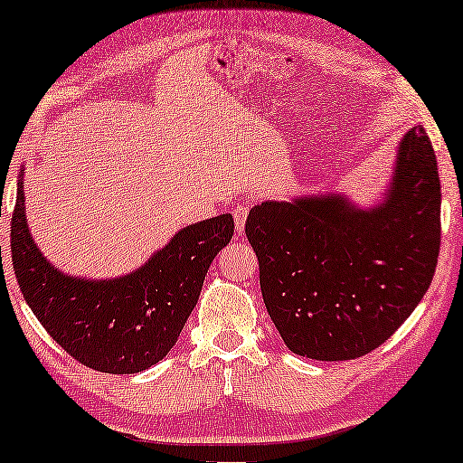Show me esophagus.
Segmentation results:
<instances>
[{"label":"esophagus","instance_id":"1","mask_svg":"<svg viewBox=\"0 0 463 463\" xmlns=\"http://www.w3.org/2000/svg\"><path fill=\"white\" fill-rule=\"evenodd\" d=\"M246 217H249V206L238 204L236 208H233V221H236V230H238L240 236H242V232H244Z\"/></svg>","mask_w":463,"mask_h":463}]
</instances>
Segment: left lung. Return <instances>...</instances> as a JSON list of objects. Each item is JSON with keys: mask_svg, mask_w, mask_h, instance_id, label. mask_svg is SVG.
<instances>
[{"mask_svg": "<svg viewBox=\"0 0 463 463\" xmlns=\"http://www.w3.org/2000/svg\"><path fill=\"white\" fill-rule=\"evenodd\" d=\"M269 318L293 354L352 360L377 350L432 282L440 250V179L415 126L398 151L388 200L358 211L325 195L263 202L246 219Z\"/></svg>", "mask_w": 463, "mask_h": 463, "instance_id": "1", "label": "left lung"}]
</instances>
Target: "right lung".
<instances>
[{"mask_svg":"<svg viewBox=\"0 0 463 463\" xmlns=\"http://www.w3.org/2000/svg\"><path fill=\"white\" fill-rule=\"evenodd\" d=\"M232 236V214H219L183 227L135 274L80 280L62 276L37 250L18 183L10 249L24 301L50 337L88 369L128 375L160 363L176 344L213 259Z\"/></svg>","mask_w":463,"mask_h":463,"instance_id":"right-lung-1","label":"right lung"}]
</instances>
